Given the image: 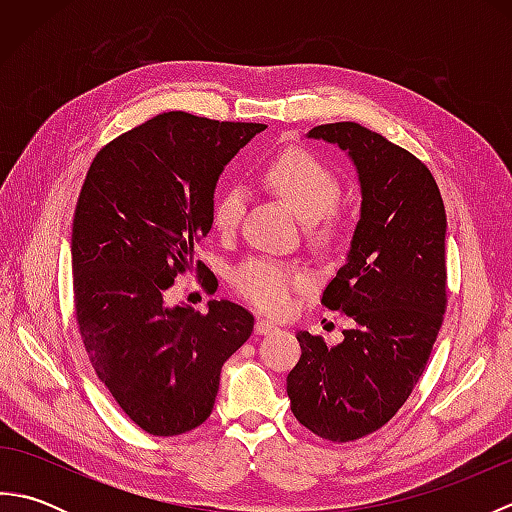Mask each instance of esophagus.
Segmentation results:
<instances>
[{
  "instance_id": "34e87169",
  "label": "esophagus",
  "mask_w": 512,
  "mask_h": 512,
  "mask_svg": "<svg viewBox=\"0 0 512 512\" xmlns=\"http://www.w3.org/2000/svg\"><path fill=\"white\" fill-rule=\"evenodd\" d=\"M255 332H257V334H262V336H266V334H275V332H279V328H277V325H275L273 321L257 319V323H255Z\"/></svg>"
}]
</instances>
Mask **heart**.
Listing matches in <instances>:
<instances>
[{
  "label": "heart",
  "mask_w": 512,
  "mask_h": 512,
  "mask_svg": "<svg viewBox=\"0 0 512 512\" xmlns=\"http://www.w3.org/2000/svg\"><path fill=\"white\" fill-rule=\"evenodd\" d=\"M262 178L281 195L303 222H319L341 198V182L336 173L306 149H286L270 158ZM246 211V191L239 184H224L211 204V222L222 235H231ZM299 268L268 257H250L237 264L231 284L239 297L268 314L290 312L295 295L306 286Z\"/></svg>",
  "instance_id": "obj_1"
}]
</instances>
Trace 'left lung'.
Returning <instances> with one entry per match:
<instances>
[{
	"mask_svg": "<svg viewBox=\"0 0 512 512\" xmlns=\"http://www.w3.org/2000/svg\"><path fill=\"white\" fill-rule=\"evenodd\" d=\"M308 136L347 151L361 182L347 262L321 299L354 328L334 347L297 332L288 398L314 436L352 442L394 418L427 367L447 310V213L427 165L385 136L358 123L319 125Z\"/></svg>",
	"mask_w": 512,
	"mask_h": 512,
	"instance_id": "8db88e82",
	"label": "left lung"
}]
</instances>
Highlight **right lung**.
<instances>
[{"label": "right lung", "instance_id": "obj_1", "mask_svg": "<svg viewBox=\"0 0 512 512\" xmlns=\"http://www.w3.org/2000/svg\"><path fill=\"white\" fill-rule=\"evenodd\" d=\"M262 123L165 112L94 156L76 202L72 273L76 323L96 376L151 436H180L211 416L226 358L253 332L233 301L209 312L165 306L211 231L215 184Z\"/></svg>", "mask_w": 512, "mask_h": 512}]
</instances>
